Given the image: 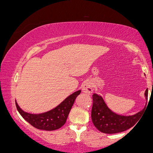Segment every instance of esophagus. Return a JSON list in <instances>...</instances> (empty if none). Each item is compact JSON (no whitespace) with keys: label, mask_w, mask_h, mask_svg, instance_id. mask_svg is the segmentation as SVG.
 Returning <instances> with one entry per match:
<instances>
[{"label":"esophagus","mask_w":153,"mask_h":153,"mask_svg":"<svg viewBox=\"0 0 153 153\" xmlns=\"http://www.w3.org/2000/svg\"><path fill=\"white\" fill-rule=\"evenodd\" d=\"M82 91L85 94H90L93 92L92 84L90 81H85L84 82L83 85H82Z\"/></svg>","instance_id":"obj_1"}]
</instances>
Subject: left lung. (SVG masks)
I'll use <instances>...</instances> for the list:
<instances>
[{
  "label": "left lung",
  "instance_id": "left-lung-1",
  "mask_svg": "<svg viewBox=\"0 0 153 153\" xmlns=\"http://www.w3.org/2000/svg\"><path fill=\"white\" fill-rule=\"evenodd\" d=\"M144 95L147 101L148 89L146 90ZM92 99L91 117L93 124L103 133L115 134L129 129L139 120L144 110L143 109L133 115L125 116L115 113L110 110L101 95L94 94Z\"/></svg>",
  "mask_w": 153,
  "mask_h": 153
}]
</instances>
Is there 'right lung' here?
I'll use <instances>...</instances> for the list:
<instances>
[{"mask_svg":"<svg viewBox=\"0 0 153 153\" xmlns=\"http://www.w3.org/2000/svg\"><path fill=\"white\" fill-rule=\"evenodd\" d=\"M80 93V90L72 93L56 108L44 113H27L19 107L16 101V105L20 114L32 126L39 130L52 131L59 129L65 124L75 99Z\"/></svg>","mask_w":153,"mask_h":153,"instance_id":"right-lung-1","label":"right lung"}]
</instances>
